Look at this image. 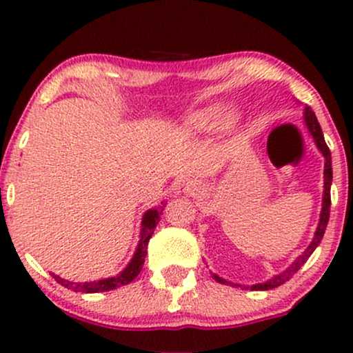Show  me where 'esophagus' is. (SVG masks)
I'll use <instances>...</instances> for the list:
<instances>
[{
	"label": "esophagus",
	"mask_w": 353,
	"mask_h": 353,
	"mask_svg": "<svg viewBox=\"0 0 353 353\" xmlns=\"http://www.w3.org/2000/svg\"><path fill=\"white\" fill-rule=\"evenodd\" d=\"M201 189V184L192 177H184V179H179L176 184V192L177 194H194Z\"/></svg>",
	"instance_id": "obj_1"
}]
</instances>
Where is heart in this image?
<instances>
[{
  "mask_svg": "<svg viewBox=\"0 0 353 353\" xmlns=\"http://www.w3.org/2000/svg\"><path fill=\"white\" fill-rule=\"evenodd\" d=\"M225 106L224 103L217 101V103L209 104V106L196 109L190 114L182 121V129L188 136H201V134H209L212 132L217 125L224 123L225 125H234L237 123V114L230 112L225 116Z\"/></svg>",
  "mask_w": 353,
  "mask_h": 353,
  "instance_id": "1",
  "label": "heart"
}]
</instances>
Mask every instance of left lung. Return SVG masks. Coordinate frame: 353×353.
Returning <instances> with one entry per match:
<instances>
[{
    "label": "left lung",
    "mask_w": 353,
    "mask_h": 353,
    "mask_svg": "<svg viewBox=\"0 0 353 353\" xmlns=\"http://www.w3.org/2000/svg\"><path fill=\"white\" fill-rule=\"evenodd\" d=\"M303 124H305V129L307 132H309L312 139H314L315 145H317V149L320 151V154L323 156V194H322V210H320V216H319V224H317V229H315L314 232V237H312V242L309 245H307V249L303 250V252L299 255V257H295V261L292 264L287 265V269H283L282 272L275 274L274 277L267 279L264 282H259V283H254V285H242V283H236V282H229L228 279L224 277H219L217 274L212 272V277L216 279L219 283H225V285H236V287H241V289H250V290H270V289H275V287L282 285L283 282L289 281L292 275L297 272L301 267L305 264L307 261H309V257L314 252L315 249H317L320 242H322V237L323 234H325V229H327V224H329V217H330V185H332V156H330V151L329 148H327L325 144V139H323V132H322V128H320L317 117H315V112L312 111L309 106L303 108Z\"/></svg>",
    "instance_id": "obj_1"
}]
</instances>
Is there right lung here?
<instances>
[{
  "instance_id": "obj_1",
  "label": "right lung",
  "mask_w": 353,
  "mask_h": 353,
  "mask_svg": "<svg viewBox=\"0 0 353 353\" xmlns=\"http://www.w3.org/2000/svg\"><path fill=\"white\" fill-rule=\"evenodd\" d=\"M168 202H161V205L154 209H148L143 214V221H141V230H139V242L132 254L131 261L128 262V265L124 267L117 275L112 277L99 279V281H89V282H72L66 281V279L59 277V275L51 274L54 277V281L61 283L66 289L74 290V292H84V294H96V292H108V290L119 289V287L128 285L129 282H132L137 277V274L141 272L144 265V259L148 255V242L152 237L154 229H156L157 222L161 221V214L165 208Z\"/></svg>"
}]
</instances>
